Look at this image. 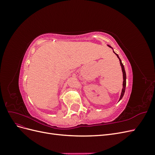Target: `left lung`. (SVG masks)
Returning <instances> with one entry per match:
<instances>
[{"mask_svg":"<svg viewBox=\"0 0 155 155\" xmlns=\"http://www.w3.org/2000/svg\"><path fill=\"white\" fill-rule=\"evenodd\" d=\"M108 46H109V47L111 48L112 50H113V48H112L110 46L108 45ZM113 52L117 55V57H118V58L119 59L120 63V65H121V70H122V72H123V79H124V81H123V88H122V91H121L120 97V99H119V101H120V100H121V98L123 97V96H124V95L125 91V87H126V73H125V68H124V64H122V63H121V59H120L118 55L117 54H116V53L114 52V50H113Z\"/></svg>","mask_w":155,"mask_h":155,"instance_id":"left-lung-1","label":"left lung"}]
</instances>
